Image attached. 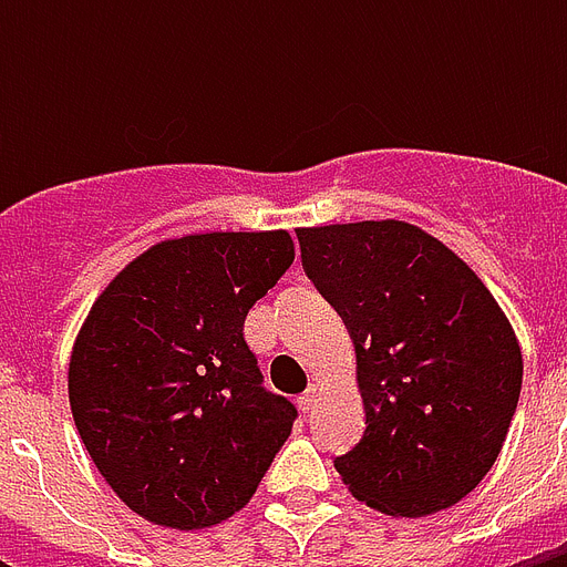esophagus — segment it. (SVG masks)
<instances>
[{
	"label": "esophagus",
	"instance_id": "34e87169",
	"mask_svg": "<svg viewBox=\"0 0 567 567\" xmlns=\"http://www.w3.org/2000/svg\"><path fill=\"white\" fill-rule=\"evenodd\" d=\"M315 403H318V388L309 385L306 391L300 394V400H297V405H300L302 412H311L315 409Z\"/></svg>",
	"mask_w": 567,
	"mask_h": 567
}]
</instances>
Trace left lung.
Here are the masks:
<instances>
[{
  "label": "left lung",
  "mask_w": 567,
  "mask_h": 567,
  "mask_svg": "<svg viewBox=\"0 0 567 567\" xmlns=\"http://www.w3.org/2000/svg\"><path fill=\"white\" fill-rule=\"evenodd\" d=\"M302 270L355 347L364 435L336 458L353 497L400 518L458 503L518 409V338L483 279L403 220L297 229Z\"/></svg>",
  "instance_id": "8db88e82"
}]
</instances>
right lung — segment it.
Listing matches in <instances>:
<instances>
[{
    "label": "right lung",
    "mask_w": 567,
    "mask_h": 567,
    "mask_svg": "<svg viewBox=\"0 0 567 567\" xmlns=\"http://www.w3.org/2000/svg\"><path fill=\"white\" fill-rule=\"evenodd\" d=\"M276 231L162 240L93 302L70 355L75 430L141 518L203 529L231 518L291 435L297 409L267 391L247 311L291 267Z\"/></svg>",
    "instance_id": "1"
}]
</instances>
